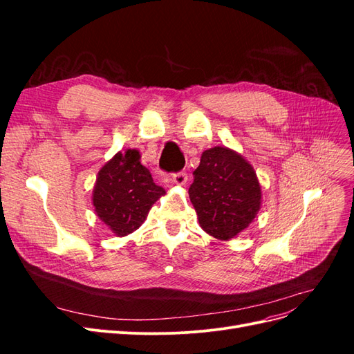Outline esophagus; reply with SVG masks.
I'll use <instances>...</instances> for the list:
<instances>
[{"instance_id": "1", "label": "esophagus", "mask_w": 354, "mask_h": 354, "mask_svg": "<svg viewBox=\"0 0 354 354\" xmlns=\"http://www.w3.org/2000/svg\"><path fill=\"white\" fill-rule=\"evenodd\" d=\"M171 181H173L176 186H185L186 181H187V174L186 173L173 174V176H171Z\"/></svg>"}]
</instances>
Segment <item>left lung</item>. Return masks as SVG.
Wrapping results in <instances>:
<instances>
[{"instance_id":"obj_1","label":"left lung","mask_w":354,"mask_h":354,"mask_svg":"<svg viewBox=\"0 0 354 354\" xmlns=\"http://www.w3.org/2000/svg\"><path fill=\"white\" fill-rule=\"evenodd\" d=\"M194 176L189 198L202 230L230 241L254 221L261 207V186L241 153L226 146L211 147L202 153Z\"/></svg>"}]
</instances>
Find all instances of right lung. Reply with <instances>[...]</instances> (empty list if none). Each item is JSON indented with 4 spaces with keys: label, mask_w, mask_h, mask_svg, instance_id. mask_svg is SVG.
Here are the masks:
<instances>
[{
    "label": "right lung",
    "mask_w": 354,
    "mask_h": 354,
    "mask_svg": "<svg viewBox=\"0 0 354 354\" xmlns=\"http://www.w3.org/2000/svg\"><path fill=\"white\" fill-rule=\"evenodd\" d=\"M137 149L118 152L97 173L93 189L94 212L116 236H127L145 223L149 209L165 195L140 162Z\"/></svg>",
    "instance_id": "right-lung-1"
}]
</instances>
